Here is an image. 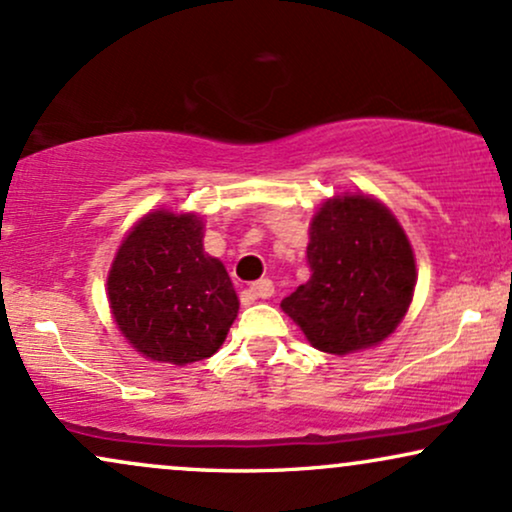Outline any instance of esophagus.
Returning a JSON list of instances; mask_svg holds the SVG:
<instances>
[{
    "label": "esophagus",
    "mask_w": 512,
    "mask_h": 512,
    "mask_svg": "<svg viewBox=\"0 0 512 512\" xmlns=\"http://www.w3.org/2000/svg\"><path fill=\"white\" fill-rule=\"evenodd\" d=\"M245 293H248L250 298H255V301H257V298H262V301H264V298L274 296V284L269 279H260V281H255V284H250L248 291H245Z\"/></svg>",
    "instance_id": "esophagus-1"
}]
</instances>
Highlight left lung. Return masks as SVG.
I'll return each mask as SVG.
<instances>
[{
	"label": "left lung",
	"mask_w": 512,
	"mask_h": 512,
	"mask_svg": "<svg viewBox=\"0 0 512 512\" xmlns=\"http://www.w3.org/2000/svg\"><path fill=\"white\" fill-rule=\"evenodd\" d=\"M310 279L281 301L308 342L354 354L390 337L407 315L416 264L392 211L368 195L327 199L310 223Z\"/></svg>",
	"instance_id": "8db88e82"
}]
</instances>
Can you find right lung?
I'll return each mask as SVG.
<instances>
[{
  "mask_svg": "<svg viewBox=\"0 0 512 512\" xmlns=\"http://www.w3.org/2000/svg\"><path fill=\"white\" fill-rule=\"evenodd\" d=\"M197 214L158 209L127 233L108 274L117 330L151 361L187 366L219 351L238 315L221 260L204 252Z\"/></svg>",
  "mask_w": 512,
  "mask_h": 512,
  "instance_id": "right-lung-1",
  "label": "right lung"
}]
</instances>
